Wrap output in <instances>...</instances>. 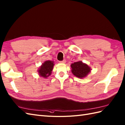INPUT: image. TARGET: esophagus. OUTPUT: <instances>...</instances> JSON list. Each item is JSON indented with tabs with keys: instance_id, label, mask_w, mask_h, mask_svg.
Returning a JSON list of instances; mask_svg holds the SVG:
<instances>
[{
	"instance_id": "obj_1",
	"label": "esophagus",
	"mask_w": 125,
	"mask_h": 125,
	"mask_svg": "<svg viewBox=\"0 0 125 125\" xmlns=\"http://www.w3.org/2000/svg\"><path fill=\"white\" fill-rule=\"evenodd\" d=\"M60 63H62V64H65L66 63V60H64L62 61H60Z\"/></svg>"
}]
</instances>
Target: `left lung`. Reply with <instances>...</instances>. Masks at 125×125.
Returning <instances> with one entry per match:
<instances>
[{
    "label": "left lung",
    "mask_w": 125,
    "mask_h": 125,
    "mask_svg": "<svg viewBox=\"0 0 125 125\" xmlns=\"http://www.w3.org/2000/svg\"><path fill=\"white\" fill-rule=\"evenodd\" d=\"M71 67L72 74L75 76L79 78L86 77L91 71V67L81 61L72 63Z\"/></svg>",
    "instance_id": "left-lung-1"
}]
</instances>
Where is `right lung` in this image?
I'll use <instances>...</instances> for the list:
<instances>
[{
    "label": "right lung",
    "instance_id": "right-lung-1",
    "mask_svg": "<svg viewBox=\"0 0 125 125\" xmlns=\"http://www.w3.org/2000/svg\"><path fill=\"white\" fill-rule=\"evenodd\" d=\"M54 62L52 61L47 60L43 63L37 71L39 75L43 78H47L50 76L54 65Z\"/></svg>",
    "mask_w": 125,
    "mask_h": 125
}]
</instances>
